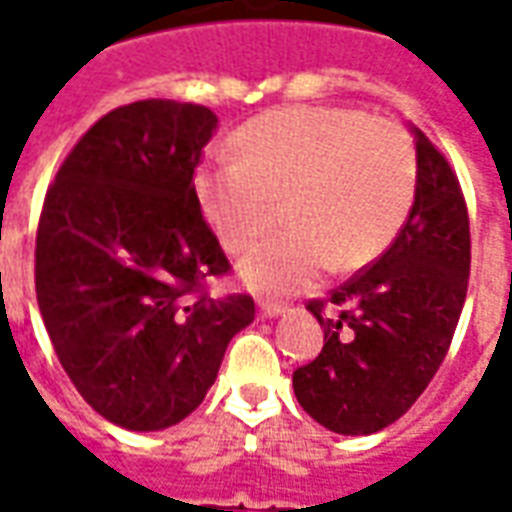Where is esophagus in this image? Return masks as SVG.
Returning <instances> with one entry per match:
<instances>
[{
    "label": "esophagus",
    "instance_id": "esophagus-1",
    "mask_svg": "<svg viewBox=\"0 0 512 512\" xmlns=\"http://www.w3.org/2000/svg\"><path fill=\"white\" fill-rule=\"evenodd\" d=\"M288 310V304H260L257 312H260V318H277L282 312Z\"/></svg>",
    "mask_w": 512,
    "mask_h": 512
}]
</instances>
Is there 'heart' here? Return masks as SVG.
<instances>
[{
	"label": "heart",
	"mask_w": 512,
	"mask_h": 512,
	"mask_svg": "<svg viewBox=\"0 0 512 512\" xmlns=\"http://www.w3.org/2000/svg\"><path fill=\"white\" fill-rule=\"evenodd\" d=\"M238 156L205 161L194 197L227 252H246L285 200L290 230L241 263L260 296H290L332 266L376 260L406 222L417 189V156L403 128L356 109L290 106L246 123Z\"/></svg>",
	"instance_id": "b5f03b06"
}]
</instances>
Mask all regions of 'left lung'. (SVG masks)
Instances as JSON below:
<instances>
[{"instance_id":"obj_1","label":"left lung","mask_w":512,"mask_h":512,"mask_svg":"<svg viewBox=\"0 0 512 512\" xmlns=\"http://www.w3.org/2000/svg\"><path fill=\"white\" fill-rule=\"evenodd\" d=\"M417 145V189L406 224L354 279L307 310L321 354L293 373L301 408L340 436H370L414 406L447 356L469 285V213L455 172L428 136Z\"/></svg>"}]
</instances>
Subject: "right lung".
Returning a JSON list of instances; mask_svg holds the SVG:
<instances>
[{"label":"right lung","instance_id":"obj_1","mask_svg":"<svg viewBox=\"0 0 512 512\" xmlns=\"http://www.w3.org/2000/svg\"><path fill=\"white\" fill-rule=\"evenodd\" d=\"M216 123L200 104L120 106L76 142L43 202L40 315L79 395L120 428L189 417L255 321L252 296L200 293L230 271L191 180Z\"/></svg>","mask_w":512,"mask_h":512}]
</instances>
